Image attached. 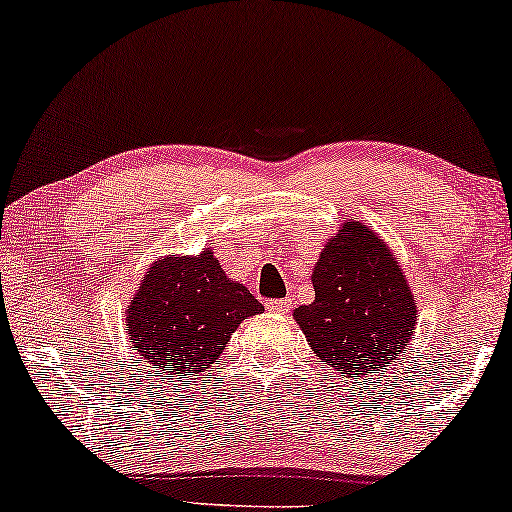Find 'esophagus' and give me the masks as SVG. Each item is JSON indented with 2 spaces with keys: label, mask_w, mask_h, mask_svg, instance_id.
Here are the masks:
<instances>
[{
  "label": "esophagus",
  "mask_w": 512,
  "mask_h": 512,
  "mask_svg": "<svg viewBox=\"0 0 512 512\" xmlns=\"http://www.w3.org/2000/svg\"><path fill=\"white\" fill-rule=\"evenodd\" d=\"M290 304H293L290 300H267L265 302L267 311H272V313H288Z\"/></svg>",
  "instance_id": "esophagus-1"
}]
</instances>
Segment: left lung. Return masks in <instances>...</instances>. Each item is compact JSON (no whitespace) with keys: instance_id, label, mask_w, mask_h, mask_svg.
I'll return each instance as SVG.
<instances>
[{"instance_id":"obj_1","label":"left lung","mask_w":512,"mask_h":512,"mask_svg":"<svg viewBox=\"0 0 512 512\" xmlns=\"http://www.w3.org/2000/svg\"><path fill=\"white\" fill-rule=\"evenodd\" d=\"M316 300L295 309L316 357L348 377L371 375L414 338L416 302L391 249L361 222H343L311 274Z\"/></svg>"}]
</instances>
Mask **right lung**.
<instances>
[{
  "label": "right lung",
  "instance_id": "add662e5",
  "mask_svg": "<svg viewBox=\"0 0 512 512\" xmlns=\"http://www.w3.org/2000/svg\"><path fill=\"white\" fill-rule=\"evenodd\" d=\"M263 313L242 283L229 281L212 249L155 261L128 306V334L139 361L164 377L203 373L238 325Z\"/></svg>",
  "mask_w": 512,
  "mask_h": 512
}]
</instances>
